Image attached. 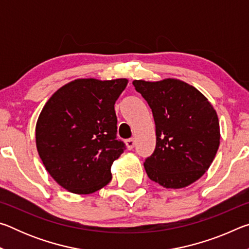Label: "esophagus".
Wrapping results in <instances>:
<instances>
[{"instance_id": "1", "label": "esophagus", "mask_w": 249, "mask_h": 249, "mask_svg": "<svg viewBox=\"0 0 249 249\" xmlns=\"http://www.w3.org/2000/svg\"><path fill=\"white\" fill-rule=\"evenodd\" d=\"M125 144L127 146V149H133L134 148V145H135V142H134V138H128V140L125 141Z\"/></svg>"}]
</instances>
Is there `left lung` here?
I'll use <instances>...</instances> for the list:
<instances>
[{
    "label": "left lung",
    "instance_id": "1",
    "mask_svg": "<svg viewBox=\"0 0 249 249\" xmlns=\"http://www.w3.org/2000/svg\"><path fill=\"white\" fill-rule=\"evenodd\" d=\"M133 84L150 107L156 125V148L144 163L147 176L167 189L200 179L220 146L212 104L195 87L177 79L134 80Z\"/></svg>",
    "mask_w": 249,
    "mask_h": 249
}]
</instances>
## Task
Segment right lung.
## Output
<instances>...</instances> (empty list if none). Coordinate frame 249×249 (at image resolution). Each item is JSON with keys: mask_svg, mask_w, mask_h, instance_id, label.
<instances>
[{"mask_svg": "<svg viewBox=\"0 0 249 249\" xmlns=\"http://www.w3.org/2000/svg\"><path fill=\"white\" fill-rule=\"evenodd\" d=\"M126 79H77L52 95L36 124L46 170L62 188L90 195L112 179L111 166L126 146L117 140L114 104Z\"/></svg>", "mask_w": 249, "mask_h": 249, "instance_id": "1", "label": "right lung"}]
</instances>
